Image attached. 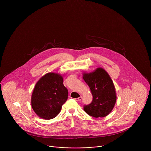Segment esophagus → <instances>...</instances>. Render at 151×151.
I'll return each instance as SVG.
<instances>
[{"mask_svg":"<svg viewBox=\"0 0 151 151\" xmlns=\"http://www.w3.org/2000/svg\"><path fill=\"white\" fill-rule=\"evenodd\" d=\"M81 99H82V97H81V96H80V97H79L78 98L75 99V101H80L81 100Z\"/></svg>","mask_w":151,"mask_h":151,"instance_id":"34e87169","label":"esophagus"}]
</instances>
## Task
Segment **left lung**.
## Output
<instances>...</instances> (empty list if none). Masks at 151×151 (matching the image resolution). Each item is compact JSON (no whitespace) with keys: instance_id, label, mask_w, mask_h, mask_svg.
Returning a JSON list of instances; mask_svg holds the SVG:
<instances>
[{"instance_id":"obj_1","label":"left lung","mask_w":151,"mask_h":151,"mask_svg":"<svg viewBox=\"0 0 151 151\" xmlns=\"http://www.w3.org/2000/svg\"><path fill=\"white\" fill-rule=\"evenodd\" d=\"M83 78L93 96L92 102L84 105V110L94 118L107 116L114 107L116 100L115 86L110 76L100 67L93 72L83 73Z\"/></svg>"}]
</instances>
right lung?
Listing matches in <instances>:
<instances>
[{"label":"right lung","mask_w":151,"mask_h":151,"mask_svg":"<svg viewBox=\"0 0 151 151\" xmlns=\"http://www.w3.org/2000/svg\"><path fill=\"white\" fill-rule=\"evenodd\" d=\"M59 74L49 72L36 83L31 97V105L36 114L45 119H51L60 113L68 99V90Z\"/></svg>","instance_id":"right-lung-1"}]
</instances>
